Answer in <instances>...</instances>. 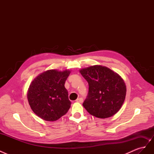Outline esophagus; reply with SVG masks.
<instances>
[{
	"label": "esophagus",
	"mask_w": 154,
	"mask_h": 154,
	"mask_svg": "<svg viewBox=\"0 0 154 154\" xmlns=\"http://www.w3.org/2000/svg\"><path fill=\"white\" fill-rule=\"evenodd\" d=\"M83 101V100L82 97H80V98H78V99L76 100V101H77V102H79V103H82Z\"/></svg>",
	"instance_id": "34e87169"
}]
</instances>
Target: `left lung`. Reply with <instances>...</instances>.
Returning <instances> with one entry per match:
<instances>
[{"mask_svg":"<svg viewBox=\"0 0 154 154\" xmlns=\"http://www.w3.org/2000/svg\"><path fill=\"white\" fill-rule=\"evenodd\" d=\"M88 83L83 106L90 114L105 119L116 114L123 105L127 87L123 78L109 68L96 65L80 70Z\"/></svg>","mask_w":154,"mask_h":154,"instance_id":"obj_1","label":"left lung"}]
</instances>
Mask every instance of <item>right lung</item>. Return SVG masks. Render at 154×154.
<instances>
[{
	"label": "right lung",
	"mask_w": 154,
	"mask_h": 154,
	"mask_svg": "<svg viewBox=\"0 0 154 154\" xmlns=\"http://www.w3.org/2000/svg\"><path fill=\"white\" fill-rule=\"evenodd\" d=\"M71 71L51 69L37 76L27 91V100L34 113L44 120L54 122L71 107L65 83Z\"/></svg>",
	"instance_id": "right-lung-1"
}]
</instances>
